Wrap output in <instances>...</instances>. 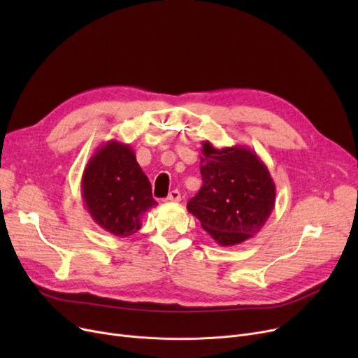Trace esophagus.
<instances>
[{"instance_id": "34e87169", "label": "esophagus", "mask_w": 358, "mask_h": 358, "mask_svg": "<svg viewBox=\"0 0 358 358\" xmlns=\"http://www.w3.org/2000/svg\"><path fill=\"white\" fill-rule=\"evenodd\" d=\"M166 200L168 201H173V203H178L181 200V194H180L178 190H173V192H169Z\"/></svg>"}]
</instances>
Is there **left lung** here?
Masks as SVG:
<instances>
[{
	"label": "left lung",
	"instance_id": "left-lung-1",
	"mask_svg": "<svg viewBox=\"0 0 358 358\" xmlns=\"http://www.w3.org/2000/svg\"><path fill=\"white\" fill-rule=\"evenodd\" d=\"M203 185L187 203L203 229L222 247H234L258 234L275 204V184L255 150L215 148L201 142Z\"/></svg>",
	"mask_w": 358,
	"mask_h": 358
}]
</instances>
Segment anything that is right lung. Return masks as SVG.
Returning a JSON list of instances; mask_svg holds the SVG:
<instances>
[{
    "label": "right lung",
    "instance_id": "1",
    "mask_svg": "<svg viewBox=\"0 0 358 358\" xmlns=\"http://www.w3.org/2000/svg\"><path fill=\"white\" fill-rule=\"evenodd\" d=\"M81 193L91 219L117 238L138 232L143 213L158 204L135 150L115 139L103 143L87 162Z\"/></svg>",
    "mask_w": 358,
    "mask_h": 358
}]
</instances>
